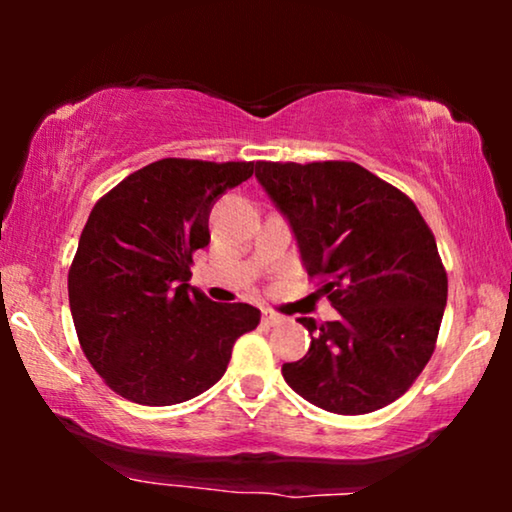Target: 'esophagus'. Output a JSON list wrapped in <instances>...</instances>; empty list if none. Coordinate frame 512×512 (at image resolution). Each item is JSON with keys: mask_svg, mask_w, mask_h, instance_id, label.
Listing matches in <instances>:
<instances>
[{"mask_svg": "<svg viewBox=\"0 0 512 512\" xmlns=\"http://www.w3.org/2000/svg\"><path fill=\"white\" fill-rule=\"evenodd\" d=\"M263 324L265 326H277V324H282V317H279V314H275V312H270V310H263Z\"/></svg>", "mask_w": 512, "mask_h": 512, "instance_id": "esophagus-1", "label": "esophagus"}]
</instances>
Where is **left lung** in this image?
Returning a JSON list of instances; mask_svg holds the SVG:
<instances>
[{"instance_id": "left-lung-1", "label": "left lung", "mask_w": 512, "mask_h": 512, "mask_svg": "<svg viewBox=\"0 0 512 512\" xmlns=\"http://www.w3.org/2000/svg\"><path fill=\"white\" fill-rule=\"evenodd\" d=\"M256 179L338 310L324 324L300 317L312 342L282 366L286 384L335 415L394 403L429 363L447 303L436 237L415 202L345 160L256 163Z\"/></svg>"}]
</instances>
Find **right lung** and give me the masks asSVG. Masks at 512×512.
Returning a JSON list of instances; mask_svg holds the SVG:
<instances>
[{
	"label": "right lung",
	"mask_w": 512,
	"mask_h": 512,
	"mask_svg": "<svg viewBox=\"0 0 512 512\" xmlns=\"http://www.w3.org/2000/svg\"><path fill=\"white\" fill-rule=\"evenodd\" d=\"M254 163L163 158L132 172L90 212L69 268V310L109 389L139 405L200 396L226 373L261 310L214 303L188 284L209 244V212Z\"/></svg>",
	"instance_id": "right-lung-1"
}]
</instances>
